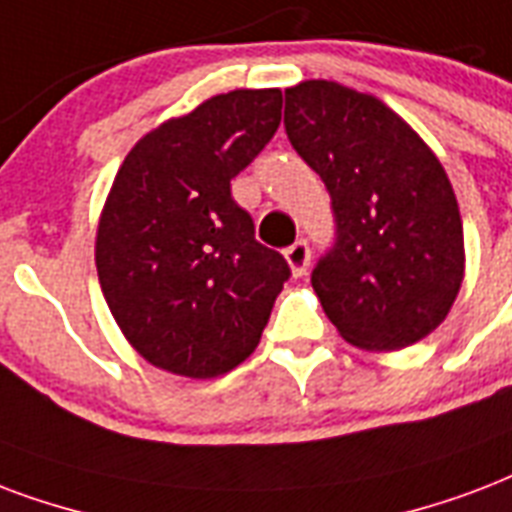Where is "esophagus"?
Segmentation results:
<instances>
[{
    "instance_id": "1",
    "label": "esophagus",
    "mask_w": 512,
    "mask_h": 512,
    "mask_svg": "<svg viewBox=\"0 0 512 512\" xmlns=\"http://www.w3.org/2000/svg\"><path fill=\"white\" fill-rule=\"evenodd\" d=\"M284 257H287L292 273H295V276H303L308 263H311V247H308V241H295L292 247L284 249Z\"/></svg>"
}]
</instances>
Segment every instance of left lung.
Listing matches in <instances>:
<instances>
[{"label": "left lung", "instance_id": "1", "mask_svg": "<svg viewBox=\"0 0 512 512\" xmlns=\"http://www.w3.org/2000/svg\"><path fill=\"white\" fill-rule=\"evenodd\" d=\"M284 128L330 193L335 239L311 284L338 333L362 349L411 346L462 287V217L446 171L403 117L327 80L284 91Z\"/></svg>", "mask_w": 512, "mask_h": 512}]
</instances>
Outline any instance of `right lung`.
<instances>
[{
	"label": "right lung",
	"mask_w": 512,
	"mask_h": 512,
	"mask_svg": "<svg viewBox=\"0 0 512 512\" xmlns=\"http://www.w3.org/2000/svg\"><path fill=\"white\" fill-rule=\"evenodd\" d=\"M282 123V91H230L128 152L96 236L99 284L155 368L214 378L257 349L290 265L230 195Z\"/></svg>",
	"instance_id": "add662e5"
}]
</instances>
